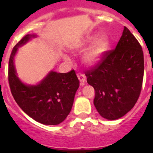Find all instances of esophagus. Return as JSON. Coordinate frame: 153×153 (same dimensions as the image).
<instances>
[{
    "mask_svg": "<svg viewBox=\"0 0 153 153\" xmlns=\"http://www.w3.org/2000/svg\"><path fill=\"white\" fill-rule=\"evenodd\" d=\"M77 76H78V79H79V81L81 82V83L84 84V82H86V76L83 74H82V73H78Z\"/></svg>",
    "mask_w": 153,
    "mask_h": 153,
    "instance_id": "obj_1",
    "label": "esophagus"
}]
</instances>
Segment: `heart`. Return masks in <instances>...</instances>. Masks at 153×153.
<instances>
[{
    "instance_id": "heart-1",
    "label": "heart",
    "mask_w": 153,
    "mask_h": 153,
    "mask_svg": "<svg viewBox=\"0 0 153 153\" xmlns=\"http://www.w3.org/2000/svg\"><path fill=\"white\" fill-rule=\"evenodd\" d=\"M109 39L108 36L105 35H101L96 37L95 39H94V36L86 38L77 44L75 50L82 51L90 45L91 46H88V49L82 55V62L87 66H94L100 62L104 53L109 47ZM63 59L66 61L70 60L67 55H63Z\"/></svg>"
}]
</instances>
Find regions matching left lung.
Returning <instances> with one entry per match:
<instances>
[{
    "mask_svg": "<svg viewBox=\"0 0 153 153\" xmlns=\"http://www.w3.org/2000/svg\"><path fill=\"white\" fill-rule=\"evenodd\" d=\"M87 82L95 91L94 105L101 116L116 120L133 109L140 96L144 77V54L126 27L116 48L86 71Z\"/></svg>",
    "mask_w": 153,
    "mask_h": 153,
    "instance_id": "obj_1",
    "label": "left lung"
}]
</instances>
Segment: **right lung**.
Instances as JSON below:
<instances>
[{
	"mask_svg": "<svg viewBox=\"0 0 153 153\" xmlns=\"http://www.w3.org/2000/svg\"><path fill=\"white\" fill-rule=\"evenodd\" d=\"M36 35H26L13 48L8 62V83L18 105L35 121L44 125H59L71 110L79 81L75 71L57 73L51 71L39 84L26 85L17 77L14 66L18 48Z\"/></svg>",
	"mask_w": 153,
	"mask_h": 153,
	"instance_id": "1",
	"label": "right lung"
}]
</instances>
